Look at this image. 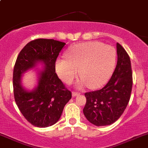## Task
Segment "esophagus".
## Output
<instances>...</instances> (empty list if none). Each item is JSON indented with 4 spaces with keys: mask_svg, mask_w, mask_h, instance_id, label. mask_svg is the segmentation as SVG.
<instances>
[{
    "mask_svg": "<svg viewBox=\"0 0 148 148\" xmlns=\"http://www.w3.org/2000/svg\"><path fill=\"white\" fill-rule=\"evenodd\" d=\"M79 94V92H77V91H73L72 92V97H76V96H78Z\"/></svg>",
    "mask_w": 148,
    "mask_h": 148,
    "instance_id": "obj_1",
    "label": "esophagus"
}]
</instances>
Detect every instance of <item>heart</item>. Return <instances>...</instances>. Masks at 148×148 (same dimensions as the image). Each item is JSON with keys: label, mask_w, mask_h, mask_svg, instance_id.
<instances>
[{"label": "heart", "mask_w": 148, "mask_h": 148, "mask_svg": "<svg viewBox=\"0 0 148 148\" xmlns=\"http://www.w3.org/2000/svg\"><path fill=\"white\" fill-rule=\"evenodd\" d=\"M66 57V59L56 61L55 70L60 78L70 84L79 71L81 78L78 87L88 86L90 88H97L106 83L112 74L116 52L112 46L94 41L71 46Z\"/></svg>", "instance_id": "heart-1"}]
</instances>
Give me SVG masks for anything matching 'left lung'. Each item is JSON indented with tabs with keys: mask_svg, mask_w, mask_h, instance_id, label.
<instances>
[{
	"mask_svg": "<svg viewBox=\"0 0 148 148\" xmlns=\"http://www.w3.org/2000/svg\"><path fill=\"white\" fill-rule=\"evenodd\" d=\"M116 52V66L108 82L100 90L85 94L86 104L83 114L96 126L109 125L115 122L130 100L133 86L130 57L118 42Z\"/></svg>",
	"mask_w": 148,
	"mask_h": 148,
	"instance_id": "1",
	"label": "left lung"
}]
</instances>
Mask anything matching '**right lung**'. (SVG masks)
I'll return each instance as SVG.
<instances>
[{"mask_svg": "<svg viewBox=\"0 0 148 148\" xmlns=\"http://www.w3.org/2000/svg\"><path fill=\"white\" fill-rule=\"evenodd\" d=\"M66 43L53 39H36L28 42L16 60L13 71V90L16 104L26 120L38 127L53 125L71 99L55 72V62ZM38 62L45 68L38 73L37 87L27 91L21 83L22 74Z\"/></svg>", "mask_w": 148, "mask_h": 148, "instance_id": "1", "label": "right lung"}]
</instances>
